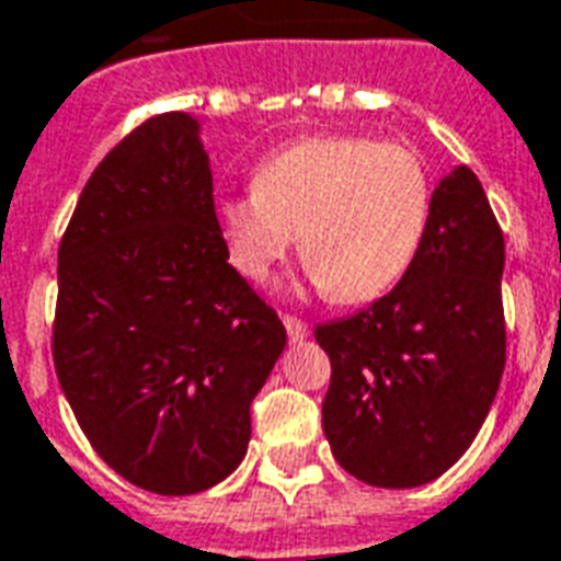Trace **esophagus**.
Returning <instances> with one entry per match:
<instances>
[{"label":"esophagus","instance_id":"esophagus-1","mask_svg":"<svg viewBox=\"0 0 561 561\" xmlns=\"http://www.w3.org/2000/svg\"><path fill=\"white\" fill-rule=\"evenodd\" d=\"M284 327H287L289 342H302L308 339V323L299 318H293V314H284Z\"/></svg>","mask_w":561,"mask_h":561}]
</instances>
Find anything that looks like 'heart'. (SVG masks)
<instances>
[{"label": "heart", "instance_id": "b5f03b06", "mask_svg": "<svg viewBox=\"0 0 561 561\" xmlns=\"http://www.w3.org/2000/svg\"><path fill=\"white\" fill-rule=\"evenodd\" d=\"M431 219V173L403 142L314 134L262 158L253 192L219 201L231 265L265 284L299 234L318 287L347 305L393 289L419 256Z\"/></svg>", "mask_w": 561, "mask_h": 561}]
</instances>
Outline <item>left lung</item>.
Wrapping results in <instances>:
<instances>
[{"mask_svg": "<svg viewBox=\"0 0 561 561\" xmlns=\"http://www.w3.org/2000/svg\"><path fill=\"white\" fill-rule=\"evenodd\" d=\"M501 274V226L477 173L455 168L403 280L314 330L332 363L323 434L351 477L415 489L465 455L507 360Z\"/></svg>", "mask_w": 561, "mask_h": 561, "instance_id": "1", "label": "left lung"}]
</instances>
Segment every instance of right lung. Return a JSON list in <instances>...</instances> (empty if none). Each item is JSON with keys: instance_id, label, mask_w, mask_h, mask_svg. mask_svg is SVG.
<instances>
[{"instance_id": "obj_1", "label": "right lung", "mask_w": 561, "mask_h": 561, "mask_svg": "<svg viewBox=\"0 0 561 561\" xmlns=\"http://www.w3.org/2000/svg\"><path fill=\"white\" fill-rule=\"evenodd\" d=\"M198 122L152 115L103 158L57 253L54 369L88 443L156 494L222 482L287 330L229 265Z\"/></svg>"}]
</instances>
